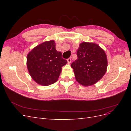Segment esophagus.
Wrapping results in <instances>:
<instances>
[{"mask_svg":"<svg viewBox=\"0 0 131 131\" xmlns=\"http://www.w3.org/2000/svg\"><path fill=\"white\" fill-rule=\"evenodd\" d=\"M71 61H72V59H71L70 58H69L67 59V62H68V64H70V62H71Z\"/></svg>","mask_w":131,"mask_h":131,"instance_id":"1","label":"esophagus"}]
</instances>
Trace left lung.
Segmentation results:
<instances>
[{
	"mask_svg": "<svg viewBox=\"0 0 131 131\" xmlns=\"http://www.w3.org/2000/svg\"><path fill=\"white\" fill-rule=\"evenodd\" d=\"M78 59L71 64L79 84L89 86L101 80L106 72V55L101 47L93 42H83L77 51Z\"/></svg>",
	"mask_w": 131,
	"mask_h": 131,
	"instance_id": "obj_1",
	"label": "left lung"
}]
</instances>
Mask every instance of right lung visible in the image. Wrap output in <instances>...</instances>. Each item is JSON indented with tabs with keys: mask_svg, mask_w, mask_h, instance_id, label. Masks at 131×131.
I'll list each match as a JSON object with an SVG mask.
<instances>
[{
	"mask_svg": "<svg viewBox=\"0 0 131 131\" xmlns=\"http://www.w3.org/2000/svg\"><path fill=\"white\" fill-rule=\"evenodd\" d=\"M67 63L62 53L56 49L54 41L43 42L27 55V66L30 77L38 84L48 86L56 82Z\"/></svg>",
	"mask_w": 131,
	"mask_h": 131,
	"instance_id": "add662e5",
	"label": "right lung"
}]
</instances>
